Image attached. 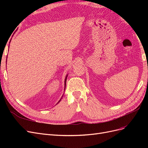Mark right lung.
<instances>
[{"mask_svg":"<svg viewBox=\"0 0 148 148\" xmlns=\"http://www.w3.org/2000/svg\"><path fill=\"white\" fill-rule=\"evenodd\" d=\"M10 41H11V40H10ZM8 47H9V46H8ZM7 62V61H6ZM67 77H68V75H66V77H65V81H64V84H65V88H64V91H65V86H66V78H67ZM62 97H63V96H62V97L60 98V99L59 101V102H58L57 103V104H58V103H59V102H60V101H61V99H62Z\"/></svg>","mask_w":148,"mask_h":148,"instance_id":"add662e5","label":"right lung"}]
</instances>
